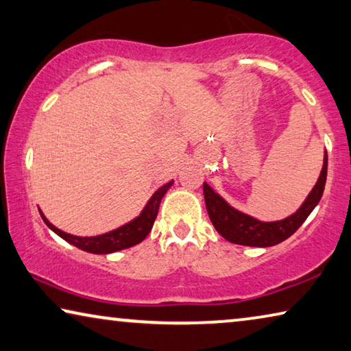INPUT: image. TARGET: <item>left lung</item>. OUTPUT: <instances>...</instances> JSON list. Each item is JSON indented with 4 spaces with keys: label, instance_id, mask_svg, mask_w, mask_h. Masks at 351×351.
<instances>
[{
    "label": "left lung",
    "instance_id": "1",
    "mask_svg": "<svg viewBox=\"0 0 351 351\" xmlns=\"http://www.w3.org/2000/svg\"><path fill=\"white\" fill-rule=\"evenodd\" d=\"M326 172L328 154L325 152L319 180L312 188L303 206L285 219L273 221V223H263V221H258L250 217V215L232 208L219 194L215 193L207 183H204V197H206V207L210 221H212L215 229L218 230V234L223 235L230 243L257 247H268L281 243V241L289 239L290 235L298 230L300 226L304 223L312 210L320 202L323 190H325Z\"/></svg>",
    "mask_w": 351,
    "mask_h": 351
}]
</instances>
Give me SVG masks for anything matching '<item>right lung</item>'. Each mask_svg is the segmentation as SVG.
Masks as SVG:
<instances>
[{"label": "right lung", "mask_w": 351, "mask_h": 351, "mask_svg": "<svg viewBox=\"0 0 351 351\" xmlns=\"http://www.w3.org/2000/svg\"><path fill=\"white\" fill-rule=\"evenodd\" d=\"M172 183H174V180L168 182L166 185L158 188V190L154 193V196L149 199L147 206L144 207V210L138 218H134L128 224L122 226L119 229L108 232V234H104V235L77 237V235L66 234V232H62L61 229L55 228V226H53L50 221L44 217V213H42L40 210L39 212H40L42 219H44V223L48 226V228L61 237V239L69 241L70 245L77 246L83 251L93 252V254H110V252L121 251V250H125V247L141 243L145 237L149 235V232L154 226V221L157 218L161 199H163L166 191L172 186Z\"/></svg>", "instance_id": "add662e5"}]
</instances>
